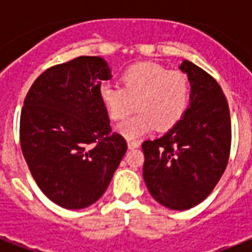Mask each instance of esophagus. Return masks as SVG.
I'll return each instance as SVG.
<instances>
[{
  "mask_svg": "<svg viewBox=\"0 0 252 252\" xmlns=\"http://www.w3.org/2000/svg\"><path fill=\"white\" fill-rule=\"evenodd\" d=\"M138 146H140V141H137V140H128V148L129 149H136Z\"/></svg>",
  "mask_w": 252,
  "mask_h": 252,
  "instance_id": "1",
  "label": "esophagus"
}]
</instances>
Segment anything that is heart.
<instances>
[{
  "label": "heart",
  "instance_id": "heart-1",
  "mask_svg": "<svg viewBox=\"0 0 252 252\" xmlns=\"http://www.w3.org/2000/svg\"><path fill=\"white\" fill-rule=\"evenodd\" d=\"M120 84L104 82L99 98L111 120L126 119L136 107L137 114L118 126L128 140L140 137L156 126L167 132L182 122L191 102V81L186 73L170 70L156 63H137L128 66Z\"/></svg>",
  "mask_w": 252,
  "mask_h": 252
}]
</instances>
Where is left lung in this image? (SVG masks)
I'll list each match as a JSON object with an SVG mask.
<instances>
[{
	"mask_svg": "<svg viewBox=\"0 0 252 252\" xmlns=\"http://www.w3.org/2000/svg\"><path fill=\"white\" fill-rule=\"evenodd\" d=\"M180 69L191 81V104L165 136L142 142L144 180L154 199L174 211L208 197L227 166L231 146L229 104L217 81L189 61Z\"/></svg>",
	"mask_w": 252,
	"mask_h": 252,
	"instance_id": "8db88e82",
	"label": "left lung"
}]
</instances>
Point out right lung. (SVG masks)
I'll use <instances>...</instances> for the list:
<instances>
[{"label": "right lung", "mask_w": 252, "mask_h": 252, "mask_svg": "<svg viewBox=\"0 0 252 252\" xmlns=\"http://www.w3.org/2000/svg\"><path fill=\"white\" fill-rule=\"evenodd\" d=\"M110 77L100 57H77L41 73L23 102V157L41 192L65 209L94 204L126 152L99 98Z\"/></svg>", "instance_id": "1"}]
</instances>
